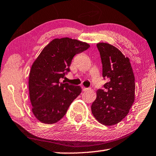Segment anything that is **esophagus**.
Wrapping results in <instances>:
<instances>
[{"label": "esophagus", "mask_w": 156, "mask_h": 156, "mask_svg": "<svg viewBox=\"0 0 156 156\" xmlns=\"http://www.w3.org/2000/svg\"><path fill=\"white\" fill-rule=\"evenodd\" d=\"M81 88H82V90H83V92H86V91H87V90H90V88L85 87H83V86H82Z\"/></svg>", "instance_id": "1"}]
</instances>
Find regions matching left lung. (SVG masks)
<instances>
[{
	"label": "left lung",
	"instance_id": "8db88e82",
	"mask_svg": "<svg viewBox=\"0 0 156 156\" xmlns=\"http://www.w3.org/2000/svg\"><path fill=\"white\" fill-rule=\"evenodd\" d=\"M102 64V77L108 79L104 90L96 92L91 106L94 117L105 126L118 124L134 101L135 81L130 60L113 45L97 43Z\"/></svg>",
	"mask_w": 156,
	"mask_h": 156
}]
</instances>
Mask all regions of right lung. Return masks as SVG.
<instances>
[{"label":"right lung","mask_w":156,"mask_h":156,"mask_svg":"<svg viewBox=\"0 0 156 156\" xmlns=\"http://www.w3.org/2000/svg\"><path fill=\"white\" fill-rule=\"evenodd\" d=\"M90 48L87 43L65 37L55 39L43 48L29 75V96L35 117L44 124L58 122L80 94V86L60 82L75 55Z\"/></svg>","instance_id":"right-lung-1"}]
</instances>
